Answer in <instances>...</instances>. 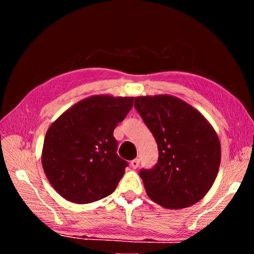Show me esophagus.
<instances>
[{
  "mask_svg": "<svg viewBox=\"0 0 254 254\" xmlns=\"http://www.w3.org/2000/svg\"><path fill=\"white\" fill-rule=\"evenodd\" d=\"M130 165H131L133 169H136L140 165V160H139V159H133V160L130 162Z\"/></svg>",
  "mask_w": 254,
  "mask_h": 254,
  "instance_id": "obj_1",
  "label": "esophagus"
}]
</instances>
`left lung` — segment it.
Returning <instances> with one entry per match:
<instances>
[{"instance_id": "obj_1", "label": "left lung", "mask_w": 254, "mask_h": 254, "mask_svg": "<svg viewBox=\"0 0 254 254\" xmlns=\"http://www.w3.org/2000/svg\"><path fill=\"white\" fill-rule=\"evenodd\" d=\"M134 106L158 144V163L141 170L147 195L162 207L180 209L207 194L221 163L216 131L199 111L161 94L135 97Z\"/></svg>"}]
</instances>
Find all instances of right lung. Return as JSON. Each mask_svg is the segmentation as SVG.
I'll return each instance as SVG.
<instances>
[{
  "mask_svg": "<svg viewBox=\"0 0 254 254\" xmlns=\"http://www.w3.org/2000/svg\"><path fill=\"white\" fill-rule=\"evenodd\" d=\"M134 97L100 94L66 110L47 130L42 168L64 198L89 204L111 195L127 162L117 154L113 131L133 106Z\"/></svg>",
  "mask_w": 254,
  "mask_h": 254,
  "instance_id": "add662e5",
  "label": "right lung"
}]
</instances>
